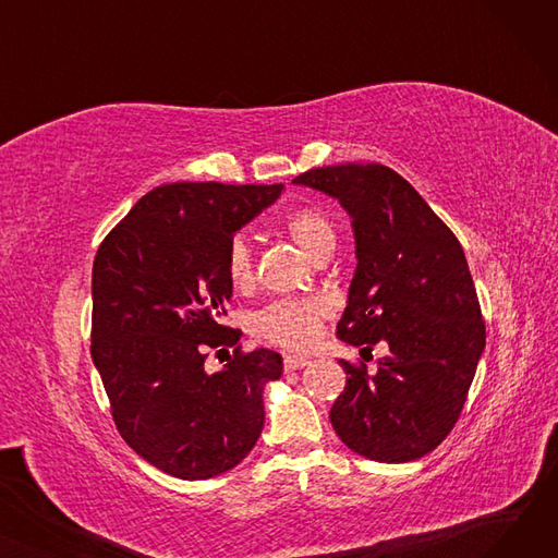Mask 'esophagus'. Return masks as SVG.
<instances>
[{"label":"esophagus","mask_w":558,"mask_h":558,"mask_svg":"<svg viewBox=\"0 0 558 558\" xmlns=\"http://www.w3.org/2000/svg\"><path fill=\"white\" fill-rule=\"evenodd\" d=\"M310 362L307 357H301V355H284V371H299V368H305Z\"/></svg>","instance_id":"obj_1"}]
</instances>
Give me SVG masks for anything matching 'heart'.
I'll return each mask as SVG.
<instances>
[{
	"instance_id": "obj_1",
	"label": "heart",
	"mask_w": 558,
	"mask_h": 558,
	"mask_svg": "<svg viewBox=\"0 0 558 558\" xmlns=\"http://www.w3.org/2000/svg\"><path fill=\"white\" fill-rule=\"evenodd\" d=\"M284 230L312 259L335 244V228L328 215L318 208H299L284 219ZM226 274L234 287H246L253 276L251 246L244 234H234L226 251ZM328 314L320 301H274L253 316V332L282 348L310 345L320 328V320Z\"/></svg>"
}]
</instances>
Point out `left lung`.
Returning <instances> with one entry per match:
<instances>
[{
    "label": "left lung",
    "instance_id": "left-lung-1",
    "mask_svg": "<svg viewBox=\"0 0 558 558\" xmlns=\"http://www.w3.org/2000/svg\"><path fill=\"white\" fill-rule=\"evenodd\" d=\"M294 183L337 198L353 219L357 267L337 337L368 350L389 345L375 373L341 360L348 377L330 409L332 427L366 459H421L454 427L486 345L463 248L385 165L318 167Z\"/></svg>",
    "mask_w": 558,
    "mask_h": 558
}]
</instances>
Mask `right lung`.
<instances>
[{"instance_id":"right-lung-1","label":"right lung","mask_w":558,"mask_h":558,"mask_svg":"<svg viewBox=\"0 0 558 558\" xmlns=\"http://www.w3.org/2000/svg\"><path fill=\"white\" fill-rule=\"evenodd\" d=\"M282 185L171 183L144 194L93 264V362L124 441L158 471L210 480L238 465L264 427V385L282 357L240 348L217 373L208 348L238 345L221 326L232 282L226 251Z\"/></svg>"}]
</instances>
